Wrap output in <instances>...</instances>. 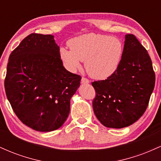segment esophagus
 Here are the masks:
<instances>
[{"label": "esophagus", "mask_w": 161, "mask_h": 161, "mask_svg": "<svg viewBox=\"0 0 161 161\" xmlns=\"http://www.w3.org/2000/svg\"><path fill=\"white\" fill-rule=\"evenodd\" d=\"M81 82H82V83H84V84H86V83H89L90 81L88 80V79L87 78H86V77H82V79H81Z\"/></svg>", "instance_id": "34e87169"}]
</instances>
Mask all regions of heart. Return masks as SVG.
<instances>
[{"instance_id":"heart-1","label":"heart","mask_w":161,"mask_h":161,"mask_svg":"<svg viewBox=\"0 0 161 161\" xmlns=\"http://www.w3.org/2000/svg\"><path fill=\"white\" fill-rule=\"evenodd\" d=\"M69 49L61 47L60 56L68 69L80 67L85 62L88 73L93 78L104 79L116 71L123 51L121 40L117 37L88 33L72 38L68 42Z\"/></svg>"}]
</instances>
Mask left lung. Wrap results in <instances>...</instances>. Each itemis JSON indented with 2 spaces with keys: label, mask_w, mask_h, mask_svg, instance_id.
Masks as SVG:
<instances>
[{
  "label": "left lung",
  "mask_w": 161,
  "mask_h": 161,
  "mask_svg": "<svg viewBox=\"0 0 161 161\" xmlns=\"http://www.w3.org/2000/svg\"><path fill=\"white\" fill-rule=\"evenodd\" d=\"M154 84L155 73L147 50L134 35H126L116 71L105 80L92 82L95 116L108 128L129 126L145 112Z\"/></svg>",
  "instance_id": "left-lung-1"
}]
</instances>
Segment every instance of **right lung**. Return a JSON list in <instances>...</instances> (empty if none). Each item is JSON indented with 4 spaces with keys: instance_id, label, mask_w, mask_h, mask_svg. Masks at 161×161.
Here are the masks:
<instances>
[{
    "instance_id": "right-lung-1",
    "label": "right lung",
    "mask_w": 161,
    "mask_h": 161,
    "mask_svg": "<svg viewBox=\"0 0 161 161\" xmlns=\"http://www.w3.org/2000/svg\"><path fill=\"white\" fill-rule=\"evenodd\" d=\"M81 76L63 66L60 47L51 35L32 33L9 57L6 95L19 120L39 132L62 126Z\"/></svg>"
}]
</instances>
